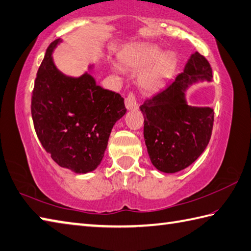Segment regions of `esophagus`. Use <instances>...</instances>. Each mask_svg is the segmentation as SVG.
I'll use <instances>...</instances> for the list:
<instances>
[{"instance_id":"1","label":"esophagus","mask_w":251,"mask_h":251,"mask_svg":"<svg viewBox=\"0 0 251 251\" xmlns=\"http://www.w3.org/2000/svg\"><path fill=\"white\" fill-rule=\"evenodd\" d=\"M125 105H126V109L129 110V111L138 110V107H139L138 102H137L136 97L132 92H130L125 99Z\"/></svg>"}]
</instances>
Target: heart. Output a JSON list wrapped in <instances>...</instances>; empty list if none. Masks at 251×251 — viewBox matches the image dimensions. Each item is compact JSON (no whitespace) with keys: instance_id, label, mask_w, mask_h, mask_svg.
I'll list each match as a JSON object with an SVG mask.
<instances>
[{"instance_id":"b5f03b06","label":"heart","mask_w":251,"mask_h":251,"mask_svg":"<svg viewBox=\"0 0 251 251\" xmlns=\"http://www.w3.org/2000/svg\"><path fill=\"white\" fill-rule=\"evenodd\" d=\"M121 62L125 67L138 72L147 69L139 77L142 90L155 92L163 88L177 66V58L173 53H163L154 46H136L123 54Z\"/></svg>"}]
</instances>
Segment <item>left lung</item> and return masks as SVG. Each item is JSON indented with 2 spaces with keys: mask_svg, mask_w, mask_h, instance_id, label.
<instances>
[{
  "mask_svg": "<svg viewBox=\"0 0 251 251\" xmlns=\"http://www.w3.org/2000/svg\"><path fill=\"white\" fill-rule=\"evenodd\" d=\"M204 80H212V68L207 58L195 52L171 85L140 105L147 150L151 163L161 172L176 173L186 169L207 148L213 109L190 106L185 97L191 85Z\"/></svg>",
  "mask_w": 251,
  "mask_h": 251,
  "instance_id": "obj_1",
  "label": "left lung"
}]
</instances>
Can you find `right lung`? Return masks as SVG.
I'll use <instances>...</instances> for the list:
<instances>
[{"label": "right lung", "mask_w": 251, "mask_h": 251, "mask_svg": "<svg viewBox=\"0 0 251 251\" xmlns=\"http://www.w3.org/2000/svg\"><path fill=\"white\" fill-rule=\"evenodd\" d=\"M60 42L57 39L49 46L37 73L31 98L33 126L54 162L86 174L101 163L113 126L126 107L120 93L98 86L89 73L70 77L58 71L52 53Z\"/></svg>", "instance_id": "right-lung-1"}]
</instances>
